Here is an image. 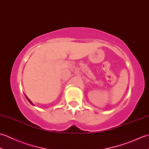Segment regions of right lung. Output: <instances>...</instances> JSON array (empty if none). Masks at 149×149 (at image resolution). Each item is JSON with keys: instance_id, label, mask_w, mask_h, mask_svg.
<instances>
[{"instance_id": "1", "label": "right lung", "mask_w": 149, "mask_h": 149, "mask_svg": "<svg viewBox=\"0 0 149 149\" xmlns=\"http://www.w3.org/2000/svg\"><path fill=\"white\" fill-rule=\"evenodd\" d=\"M27 100H28V101H29V102H30V103H31V104H33V103H32V102H31V100H29V99H28V98H27Z\"/></svg>"}]
</instances>
